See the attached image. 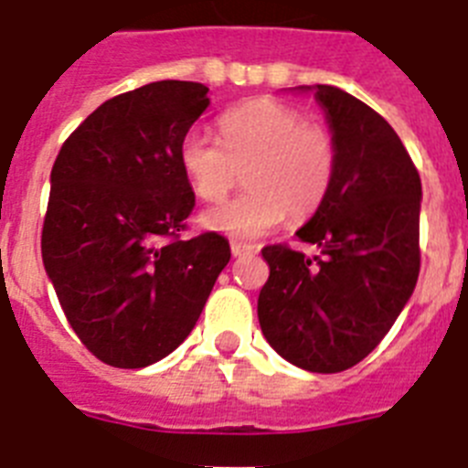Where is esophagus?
Listing matches in <instances>:
<instances>
[{
  "instance_id": "1",
  "label": "esophagus",
  "mask_w": 468,
  "mask_h": 468,
  "mask_svg": "<svg viewBox=\"0 0 468 468\" xmlns=\"http://www.w3.org/2000/svg\"><path fill=\"white\" fill-rule=\"evenodd\" d=\"M253 253H258V246H253V243L231 241V255H234V258H243V255H253Z\"/></svg>"
}]
</instances>
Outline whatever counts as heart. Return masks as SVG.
Wrapping results in <instances>:
<instances>
[{
    "label": "heart",
    "mask_w": 468,
    "mask_h": 468,
    "mask_svg": "<svg viewBox=\"0 0 468 468\" xmlns=\"http://www.w3.org/2000/svg\"><path fill=\"white\" fill-rule=\"evenodd\" d=\"M180 166L194 194L222 201L243 173L246 192L204 215V225L229 237H262L283 222L312 218L335 183L337 143L321 123L279 101H255L220 119V143L189 133Z\"/></svg>",
    "instance_id": "b5f03b06"
}]
</instances>
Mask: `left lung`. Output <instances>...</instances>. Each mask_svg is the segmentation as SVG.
Segmentation results:
<instances>
[{
  "instance_id": "8db88e82",
  "label": "left lung",
  "mask_w": 468,
  "mask_h": 468,
  "mask_svg": "<svg viewBox=\"0 0 468 468\" xmlns=\"http://www.w3.org/2000/svg\"><path fill=\"white\" fill-rule=\"evenodd\" d=\"M314 98L337 143V173L297 239L321 255L264 246L270 279L258 318L285 361L309 373H342L382 342L415 291L421 180L373 107L325 84L314 86Z\"/></svg>"
}]
</instances>
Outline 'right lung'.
<instances>
[{"mask_svg": "<svg viewBox=\"0 0 468 468\" xmlns=\"http://www.w3.org/2000/svg\"><path fill=\"white\" fill-rule=\"evenodd\" d=\"M208 105L197 81L140 86L102 102L56 156L44 270L107 366H152L183 345L231 258L215 231L180 239L194 208L180 144Z\"/></svg>", "mask_w": 468, "mask_h": 468, "instance_id": "add662e5", "label": "right lung"}]
</instances>
